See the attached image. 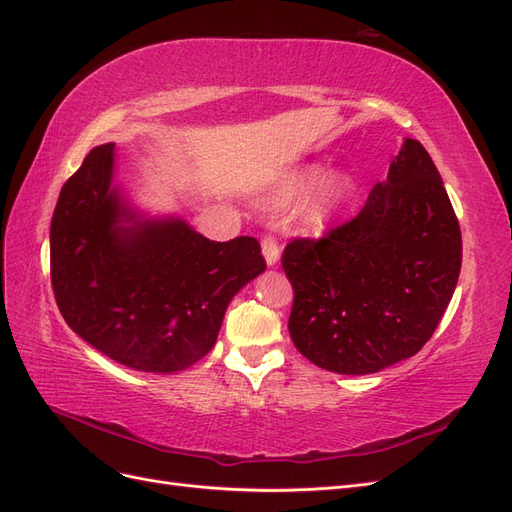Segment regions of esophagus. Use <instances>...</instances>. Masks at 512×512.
Instances as JSON below:
<instances>
[{"label":"esophagus","instance_id":"34e87169","mask_svg":"<svg viewBox=\"0 0 512 512\" xmlns=\"http://www.w3.org/2000/svg\"><path fill=\"white\" fill-rule=\"evenodd\" d=\"M261 251H264L266 264L276 266V261H279V257H281V248H279V242H276L274 236H266L264 240H261Z\"/></svg>","mask_w":512,"mask_h":512}]
</instances>
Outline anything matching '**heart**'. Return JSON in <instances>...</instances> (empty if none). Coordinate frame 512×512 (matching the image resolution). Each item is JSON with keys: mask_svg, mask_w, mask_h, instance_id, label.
<instances>
[{"mask_svg": "<svg viewBox=\"0 0 512 512\" xmlns=\"http://www.w3.org/2000/svg\"><path fill=\"white\" fill-rule=\"evenodd\" d=\"M321 178L319 165H306L298 171H294L283 182L281 191L276 193L274 201L279 206H289V203L300 201L306 193L311 191L316 182ZM354 193V180L347 173H330L317 185L313 195L306 199L302 208V227L306 231L319 233L324 231L334 218L339 216L347 199Z\"/></svg>", "mask_w": 512, "mask_h": 512, "instance_id": "1", "label": "heart"}]
</instances>
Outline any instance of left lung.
Returning a JSON list of instances; mask_svg holds the SVG:
<instances>
[{
  "mask_svg": "<svg viewBox=\"0 0 512 512\" xmlns=\"http://www.w3.org/2000/svg\"><path fill=\"white\" fill-rule=\"evenodd\" d=\"M281 264L294 287L291 341L317 367L364 375L418 354L461 270L459 221L422 143L405 139L358 216L291 240Z\"/></svg>",
  "mask_w": 512,
  "mask_h": 512,
  "instance_id": "obj_1",
  "label": "left lung"
}]
</instances>
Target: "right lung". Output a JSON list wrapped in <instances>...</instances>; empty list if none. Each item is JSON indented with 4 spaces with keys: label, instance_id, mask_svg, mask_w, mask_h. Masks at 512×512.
Wrapping results in <instances>:
<instances>
[{
    "label": "right lung",
    "instance_id": "right-lung-1",
    "mask_svg": "<svg viewBox=\"0 0 512 512\" xmlns=\"http://www.w3.org/2000/svg\"><path fill=\"white\" fill-rule=\"evenodd\" d=\"M98 145L62 186L51 221V285L66 324L124 367L188 369L216 343L227 304L266 270L251 236L203 238L182 218H143L113 186Z\"/></svg>",
    "mask_w": 512,
    "mask_h": 512
}]
</instances>
